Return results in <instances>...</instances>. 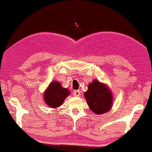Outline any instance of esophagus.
I'll use <instances>...</instances> for the list:
<instances>
[{"label":"esophagus","instance_id":"esophagus-1","mask_svg":"<svg viewBox=\"0 0 152 152\" xmlns=\"http://www.w3.org/2000/svg\"><path fill=\"white\" fill-rule=\"evenodd\" d=\"M73 94H74V96H79L81 95V92L78 90H75L74 92H73Z\"/></svg>","mask_w":152,"mask_h":152}]
</instances>
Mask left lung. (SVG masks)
Instances as JSON below:
<instances>
[{"label":"left lung","mask_w":152,"mask_h":152,"mask_svg":"<svg viewBox=\"0 0 152 152\" xmlns=\"http://www.w3.org/2000/svg\"><path fill=\"white\" fill-rule=\"evenodd\" d=\"M84 97L89 109L96 114H106L112 107V91L107 85L97 79L88 84Z\"/></svg>","instance_id":"1"}]
</instances>
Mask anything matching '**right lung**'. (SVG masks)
<instances>
[{"label": "right lung", "instance_id": "1", "mask_svg": "<svg viewBox=\"0 0 152 152\" xmlns=\"http://www.w3.org/2000/svg\"><path fill=\"white\" fill-rule=\"evenodd\" d=\"M70 93L68 88L62 87L60 82L53 81L43 93V100L47 106L56 109L62 105Z\"/></svg>", "mask_w": 152, "mask_h": 152}]
</instances>
